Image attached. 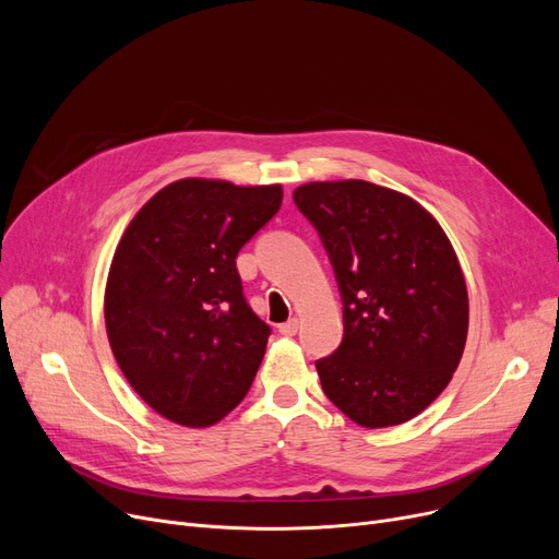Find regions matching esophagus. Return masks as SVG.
Masks as SVG:
<instances>
[{"mask_svg": "<svg viewBox=\"0 0 559 559\" xmlns=\"http://www.w3.org/2000/svg\"><path fill=\"white\" fill-rule=\"evenodd\" d=\"M297 331H299V319L297 317H292V319H287L285 324H281L278 326V333L281 335H287V337H292V335H297Z\"/></svg>", "mask_w": 559, "mask_h": 559, "instance_id": "obj_1", "label": "esophagus"}]
</instances>
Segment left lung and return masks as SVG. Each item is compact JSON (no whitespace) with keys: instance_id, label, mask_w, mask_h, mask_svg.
<instances>
[{"instance_id":"left-lung-1","label":"left lung","mask_w":559,"mask_h":559,"mask_svg":"<svg viewBox=\"0 0 559 559\" xmlns=\"http://www.w3.org/2000/svg\"><path fill=\"white\" fill-rule=\"evenodd\" d=\"M342 297L344 337L314 362L321 390L365 428L417 417L449 385L468 331L457 255L432 215L369 181L295 190Z\"/></svg>"}]
</instances>
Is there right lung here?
<instances>
[{
    "label": "right lung",
    "mask_w": 559,
    "mask_h": 559,
    "mask_svg": "<svg viewBox=\"0 0 559 559\" xmlns=\"http://www.w3.org/2000/svg\"><path fill=\"white\" fill-rule=\"evenodd\" d=\"M281 201V186L181 179L142 205L117 245L108 342L165 419L213 426L247 396L272 329L247 304L235 258Z\"/></svg>",
    "instance_id": "1"
}]
</instances>
